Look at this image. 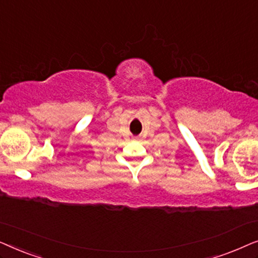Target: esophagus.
Instances as JSON below:
<instances>
[{"instance_id": "34e87169", "label": "esophagus", "mask_w": 258, "mask_h": 258, "mask_svg": "<svg viewBox=\"0 0 258 258\" xmlns=\"http://www.w3.org/2000/svg\"><path fill=\"white\" fill-rule=\"evenodd\" d=\"M136 140H139V137H136Z\"/></svg>"}]
</instances>
